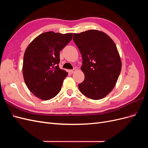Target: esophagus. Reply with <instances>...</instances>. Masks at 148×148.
<instances>
[{
    "label": "esophagus",
    "instance_id": "1",
    "mask_svg": "<svg viewBox=\"0 0 148 148\" xmlns=\"http://www.w3.org/2000/svg\"><path fill=\"white\" fill-rule=\"evenodd\" d=\"M77 70H78V68H77V67H75V68H74L73 70H70V72L71 73H73L76 72V71H77Z\"/></svg>",
    "mask_w": 148,
    "mask_h": 148
}]
</instances>
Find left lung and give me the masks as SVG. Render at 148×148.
<instances>
[{"label": "left lung", "instance_id": "obj_1", "mask_svg": "<svg viewBox=\"0 0 148 148\" xmlns=\"http://www.w3.org/2000/svg\"><path fill=\"white\" fill-rule=\"evenodd\" d=\"M73 41L83 59L84 80L78 84L79 91L89 99H102L115 87L122 69L117 46L108 35L96 29L75 33Z\"/></svg>", "mask_w": 148, "mask_h": 148}]
</instances>
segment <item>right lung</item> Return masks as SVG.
<instances>
[{
	"instance_id": "add662e5",
	"label": "right lung",
	"mask_w": 148,
	"mask_h": 148,
	"mask_svg": "<svg viewBox=\"0 0 148 148\" xmlns=\"http://www.w3.org/2000/svg\"><path fill=\"white\" fill-rule=\"evenodd\" d=\"M73 33L49 31L33 40L26 49L23 63L25 82L29 91L42 100L58 95L68 73L59 68L60 51L72 39Z\"/></svg>"
}]
</instances>
